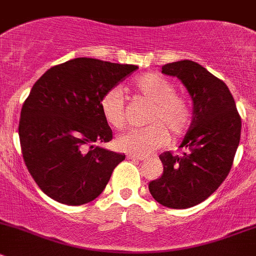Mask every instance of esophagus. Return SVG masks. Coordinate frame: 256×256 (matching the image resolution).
<instances>
[{
    "label": "esophagus",
    "mask_w": 256,
    "mask_h": 256,
    "mask_svg": "<svg viewBox=\"0 0 256 256\" xmlns=\"http://www.w3.org/2000/svg\"><path fill=\"white\" fill-rule=\"evenodd\" d=\"M126 158H128V160H136V161H142L145 160V158L144 156H138V155H134V154H128Z\"/></svg>",
    "instance_id": "34e87169"
}]
</instances>
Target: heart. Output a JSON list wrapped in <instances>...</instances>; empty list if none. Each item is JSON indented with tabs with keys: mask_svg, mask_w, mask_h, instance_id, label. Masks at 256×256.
<instances>
[{
	"mask_svg": "<svg viewBox=\"0 0 256 256\" xmlns=\"http://www.w3.org/2000/svg\"><path fill=\"white\" fill-rule=\"evenodd\" d=\"M134 91L152 102L146 128L126 131L116 140L121 151L134 155H148L168 140V130L172 138H178L190 125V108L185 98L176 95L174 86L158 74H145L132 82ZM104 118L115 128L125 124V104L122 94L114 88L104 92L100 98Z\"/></svg>",
	"mask_w": 256,
	"mask_h": 256,
	"instance_id": "1",
	"label": "heart"
}]
</instances>
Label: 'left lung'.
<instances>
[{
    "label": "left lung",
    "mask_w": 256,
    "mask_h": 256,
    "mask_svg": "<svg viewBox=\"0 0 256 256\" xmlns=\"http://www.w3.org/2000/svg\"><path fill=\"white\" fill-rule=\"evenodd\" d=\"M161 72L185 86L192 101V121L180 145L182 155H160L164 172L148 182V190L164 206L188 209L206 200L229 174L242 118L229 88L196 62H172Z\"/></svg>",
    "instance_id": "8db88e82"
}]
</instances>
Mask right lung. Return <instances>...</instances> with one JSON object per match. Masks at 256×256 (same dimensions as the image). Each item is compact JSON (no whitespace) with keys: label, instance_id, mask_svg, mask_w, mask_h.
Listing matches in <instances>:
<instances>
[{"label":"right lung","instance_id":"add662e5","mask_svg":"<svg viewBox=\"0 0 256 256\" xmlns=\"http://www.w3.org/2000/svg\"><path fill=\"white\" fill-rule=\"evenodd\" d=\"M136 68L78 57L47 70L32 86L21 110L20 142L30 174L47 196L82 205L102 192L125 155L101 146L112 131L98 102Z\"/></svg>","mask_w":256,"mask_h":256}]
</instances>
